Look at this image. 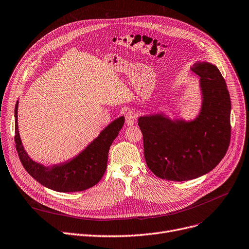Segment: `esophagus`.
Returning a JSON list of instances; mask_svg holds the SVG:
<instances>
[{"label":"esophagus","mask_w":249,"mask_h":249,"mask_svg":"<svg viewBox=\"0 0 249 249\" xmlns=\"http://www.w3.org/2000/svg\"><path fill=\"white\" fill-rule=\"evenodd\" d=\"M136 119H137V116H136V114L134 112L130 111V112H128L126 114V124L128 126L134 125L135 122H136Z\"/></svg>","instance_id":"obj_1"}]
</instances>
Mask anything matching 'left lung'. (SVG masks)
I'll use <instances>...</instances> for the list:
<instances>
[{"label":"left lung","mask_w":249,"mask_h":249,"mask_svg":"<svg viewBox=\"0 0 249 249\" xmlns=\"http://www.w3.org/2000/svg\"><path fill=\"white\" fill-rule=\"evenodd\" d=\"M191 70L200 76L202 93L194 120L171 119L163 113L138 118L146 164L167 180H190L211 172L230 143L231 101L225 80L210 62H196Z\"/></svg>","instance_id":"1"}]
</instances>
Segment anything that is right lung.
Listing matches in <instances>:
<instances>
[{
  "instance_id": "right-lung-1",
  "label": "right lung",
  "mask_w": 249,
  "mask_h": 249,
  "mask_svg": "<svg viewBox=\"0 0 249 249\" xmlns=\"http://www.w3.org/2000/svg\"><path fill=\"white\" fill-rule=\"evenodd\" d=\"M18 104L17 101L15 143L19 159L27 173L42 186L61 193L85 191L97 185L106 172L109 149L124 125V116L119 117L102 130L99 136L75 158L62 163L45 166L32 160L24 149L18 130Z\"/></svg>"
}]
</instances>
